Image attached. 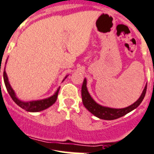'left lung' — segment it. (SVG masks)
Segmentation results:
<instances>
[{"label": "left lung", "mask_w": 154, "mask_h": 154, "mask_svg": "<svg viewBox=\"0 0 154 154\" xmlns=\"http://www.w3.org/2000/svg\"><path fill=\"white\" fill-rule=\"evenodd\" d=\"M146 89H147V84L145 85L140 98L132 105L125 108H111L98 104L91 97L90 94L88 92V88H87L86 79H84V80H83L81 93H82V100H83V105L91 113H92L94 116H96V117L102 119V120H111L121 117L123 116L128 114V112H130L131 111L134 110L135 108H137L145 97V93H146Z\"/></svg>", "instance_id": "left-lung-1"}]
</instances>
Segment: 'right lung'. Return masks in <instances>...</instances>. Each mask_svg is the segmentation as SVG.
I'll return each instance as SVG.
<instances>
[{
	"instance_id": "obj_1",
	"label": "right lung",
	"mask_w": 154,
	"mask_h": 154,
	"mask_svg": "<svg viewBox=\"0 0 154 154\" xmlns=\"http://www.w3.org/2000/svg\"><path fill=\"white\" fill-rule=\"evenodd\" d=\"M3 77H4V82L5 84V87H6L7 91H8V92H9V96H11V98L13 99V100H14L19 107H21V108H23V109H25V110L27 111V112H40V111L45 110L46 108H48L49 107H51V105H53L54 103H55V101L57 100L58 91H59V88H58V90L56 91L55 93L52 96H51V97H49V98L41 100L23 102V101L20 100H18V99L17 98L14 91L13 90V88H11V86L9 84V79H8V76H7L6 72H5V67L4 69Z\"/></svg>"
}]
</instances>
